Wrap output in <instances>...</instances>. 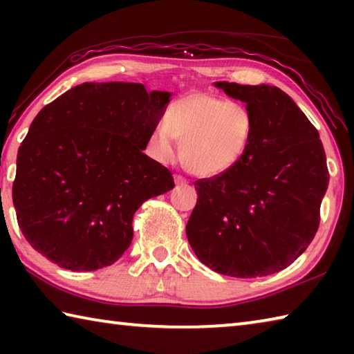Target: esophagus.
Segmentation results:
<instances>
[{
  "label": "esophagus",
  "mask_w": 354,
  "mask_h": 354,
  "mask_svg": "<svg viewBox=\"0 0 354 354\" xmlns=\"http://www.w3.org/2000/svg\"><path fill=\"white\" fill-rule=\"evenodd\" d=\"M175 183H176L178 185H179V184L183 185V184H187L189 181H187V179H185L184 176H181V175H176V176H175Z\"/></svg>",
  "instance_id": "1"
}]
</instances>
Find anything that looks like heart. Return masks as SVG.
<instances>
[{
  "label": "heart",
  "mask_w": 354,
  "mask_h": 354,
  "mask_svg": "<svg viewBox=\"0 0 354 354\" xmlns=\"http://www.w3.org/2000/svg\"><path fill=\"white\" fill-rule=\"evenodd\" d=\"M253 133L254 118L247 104L196 92L173 101L167 120L149 134L148 148L156 160L171 164L183 139L184 165L198 176H218L241 162Z\"/></svg>",
  "instance_id": "1"
}]
</instances>
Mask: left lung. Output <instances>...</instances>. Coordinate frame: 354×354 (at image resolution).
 Masks as SVG:
<instances>
[{
	"label": "left lung",
	"mask_w": 354,
	"mask_h": 354,
	"mask_svg": "<svg viewBox=\"0 0 354 354\" xmlns=\"http://www.w3.org/2000/svg\"><path fill=\"white\" fill-rule=\"evenodd\" d=\"M254 118L241 162L195 183L196 206L185 226L192 250L214 272L267 277L289 267L313 242L329 173L319 131L274 86L215 82Z\"/></svg>",
	"instance_id": "obj_1"
}]
</instances>
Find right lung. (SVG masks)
I'll return each instance as SVG.
<instances>
[{
	"instance_id": "right-lung-1",
	"label": "right lung",
	"mask_w": 354,
	"mask_h": 354,
	"mask_svg": "<svg viewBox=\"0 0 354 354\" xmlns=\"http://www.w3.org/2000/svg\"><path fill=\"white\" fill-rule=\"evenodd\" d=\"M169 92L136 82H84L46 104L17 156V221L29 245L71 272L112 266L148 198L175 187L143 153Z\"/></svg>"
}]
</instances>
